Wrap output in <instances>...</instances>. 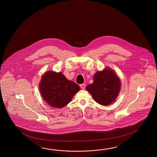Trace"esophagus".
I'll return each mask as SVG.
<instances>
[{
    "label": "esophagus",
    "mask_w": 157,
    "mask_h": 157,
    "mask_svg": "<svg viewBox=\"0 0 157 157\" xmlns=\"http://www.w3.org/2000/svg\"><path fill=\"white\" fill-rule=\"evenodd\" d=\"M80 87H81V89H85L86 86H85V84L82 83V84H81V85H80Z\"/></svg>",
    "instance_id": "1"
}]
</instances>
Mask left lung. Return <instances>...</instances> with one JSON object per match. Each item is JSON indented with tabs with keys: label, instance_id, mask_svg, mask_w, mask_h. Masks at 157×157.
<instances>
[{
	"label": "left lung",
	"instance_id": "8db88e82",
	"mask_svg": "<svg viewBox=\"0 0 157 157\" xmlns=\"http://www.w3.org/2000/svg\"><path fill=\"white\" fill-rule=\"evenodd\" d=\"M94 100L102 105L112 103L120 91L118 76L112 69L107 68L98 71L94 76L93 83L86 87Z\"/></svg>",
	"mask_w": 157,
	"mask_h": 157
}]
</instances>
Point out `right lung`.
<instances>
[{"instance_id":"right-lung-1","label":"right lung","mask_w":157,"mask_h":157,"mask_svg":"<svg viewBox=\"0 0 157 157\" xmlns=\"http://www.w3.org/2000/svg\"><path fill=\"white\" fill-rule=\"evenodd\" d=\"M39 89L48 105L61 108L71 102L80 87L77 83L67 80L61 72L48 71L42 76Z\"/></svg>"}]
</instances>
